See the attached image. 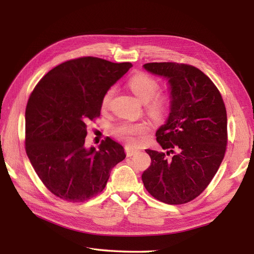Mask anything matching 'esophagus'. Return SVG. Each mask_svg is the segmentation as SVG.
Instances as JSON below:
<instances>
[{"label": "esophagus", "mask_w": 254, "mask_h": 254, "mask_svg": "<svg viewBox=\"0 0 254 254\" xmlns=\"http://www.w3.org/2000/svg\"><path fill=\"white\" fill-rule=\"evenodd\" d=\"M125 151H126L127 157H131V156L134 155L135 152H137V149H134V148L128 147V146H126V147H125Z\"/></svg>", "instance_id": "esophagus-1"}]
</instances>
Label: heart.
Listing matches in <instances>:
<instances>
[{
    "label": "heart",
    "instance_id": "heart-1",
    "mask_svg": "<svg viewBox=\"0 0 254 254\" xmlns=\"http://www.w3.org/2000/svg\"><path fill=\"white\" fill-rule=\"evenodd\" d=\"M128 86L137 98L146 103V110L152 119L160 120L164 117L170 101L166 95L157 94L159 84L155 79L145 73H137L129 79ZM113 95L114 88L109 89L104 94L102 99L104 109L108 108ZM147 131L148 127L145 123H123L115 130L117 134L129 145L134 144L135 136L143 135Z\"/></svg>",
    "mask_w": 254,
    "mask_h": 254
}]
</instances>
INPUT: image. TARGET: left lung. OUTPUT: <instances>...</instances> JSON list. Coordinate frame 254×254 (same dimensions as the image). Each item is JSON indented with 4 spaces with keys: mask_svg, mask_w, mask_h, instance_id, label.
Instances as JSON below:
<instances>
[{
    "mask_svg": "<svg viewBox=\"0 0 254 254\" xmlns=\"http://www.w3.org/2000/svg\"><path fill=\"white\" fill-rule=\"evenodd\" d=\"M143 67L170 86V115L156 136L166 155H173L146 149L151 163L142 175L144 187L164 203H187L209 186L225 157L226 107L213 81L193 65L151 63Z\"/></svg>",
    "mask_w": 254,
    "mask_h": 254,
    "instance_id": "8db88e82",
    "label": "left lung"
}]
</instances>
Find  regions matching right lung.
Masks as SVG:
<instances>
[{
	"mask_svg": "<svg viewBox=\"0 0 254 254\" xmlns=\"http://www.w3.org/2000/svg\"><path fill=\"white\" fill-rule=\"evenodd\" d=\"M132 64L81 57L61 64L38 82L25 110V149L38 177L52 193L82 202L105 189L124 147L107 137L84 147L87 124L101 115L104 94Z\"/></svg>",
	"mask_w": 254,
	"mask_h": 254,
	"instance_id": "obj_1",
	"label": "right lung"
}]
</instances>
